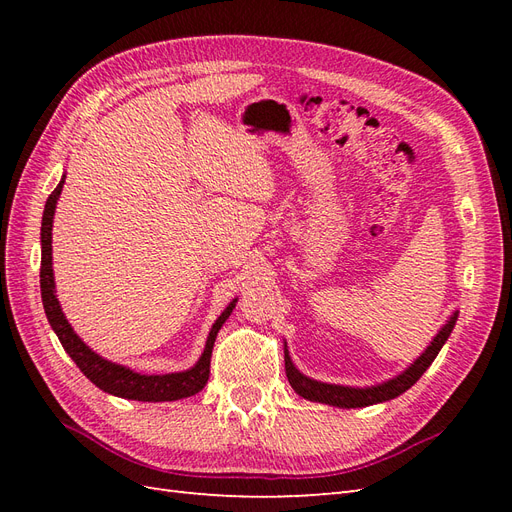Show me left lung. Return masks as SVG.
Instances as JSON below:
<instances>
[{
    "mask_svg": "<svg viewBox=\"0 0 512 512\" xmlns=\"http://www.w3.org/2000/svg\"><path fill=\"white\" fill-rule=\"evenodd\" d=\"M459 312H453V316L446 320L444 327L438 331V335L431 339L429 346L423 350V354L418 356L416 361H412L401 374L395 378L374 384V386H344V384H329V382H320L309 378L294 367L288 348L284 346V361H286V376L288 382L294 389V393H299L303 399L309 401H318V404H327L335 408H365V406H374L382 404V401H389L399 397L401 393H406L416 380L421 378L427 367L436 359L442 346L446 344V339L451 337L455 322H457Z\"/></svg>",
    "mask_w": 512,
    "mask_h": 512,
    "instance_id": "8db88e82",
    "label": "left lung"
}]
</instances>
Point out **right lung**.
<instances>
[{
	"label": "right lung",
	"instance_id": "obj_1",
	"mask_svg": "<svg viewBox=\"0 0 512 512\" xmlns=\"http://www.w3.org/2000/svg\"><path fill=\"white\" fill-rule=\"evenodd\" d=\"M66 175H61V181L53 194L46 198L44 213H42V232H40V243H42V267H40V290H42V305L44 314L49 318L51 329L59 337L61 346L70 354V359L76 363L83 374L94 382L98 389H102L108 395L123 397V399H134V401H177L183 397H192L198 391L205 389L209 380V367H211V352L215 337H218L222 324L232 314V309L237 305V299H232L220 318L213 322L209 331L207 344L200 359L183 371H173V374H138V371L119 365L104 359L98 352L91 350L83 339L74 333L72 324L66 320V314L61 312V305L55 294V277H53V218H55V207L64 188Z\"/></svg>",
	"mask_w": 512,
	"mask_h": 512
}]
</instances>
